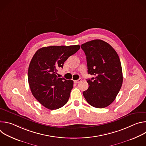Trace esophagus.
I'll return each mask as SVG.
<instances>
[{"label": "esophagus", "instance_id": "34e87169", "mask_svg": "<svg viewBox=\"0 0 146 146\" xmlns=\"http://www.w3.org/2000/svg\"><path fill=\"white\" fill-rule=\"evenodd\" d=\"M81 81V78H79V79H78V80H74V83H76V84H77V83L80 82Z\"/></svg>", "mask_w": 146, "mask_h": 146}]
</instances>
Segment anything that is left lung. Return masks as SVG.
Here are the masks:
<instances>
[{
	"label": "left lung",
	"mask_w": 146,
	"mask_h": 146,
	"mask_svg": "<svg viewBox=\"0 0 146 146\" xmlns=\"http://www.w3.org/2000/svg\"><path fill=\"white\" fill-rule=\"evenodd\" d=\"M87 58L88 73L95 77L87 79L89 87L83 92L92 106L105 108L115 100L123 81L119 58L115 50L102 40L81 45Z\"/></svg>",
	"instance_id": "1"
}]
</instances>
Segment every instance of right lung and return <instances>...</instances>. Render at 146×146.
I'll return each instance as SVG.
<instances>
[{
	"label": "right lung",
	"mask_w": 146,
	"mask_h": 146,
	"mask_svg": "<svg viewBox=\"0 0 146 146\" xmlns=\"http://www.w3.org/2000/svg\"><path fill=\"white\" fill-rule=\"evenodd\" d=\"M79 45L48 46L38 50L28 68V82L33 96L45 108L55 110L68 102L73 81L58 77L57 71Z\"/></svg>",
	"instance_id": "obj_1"
}]
</instances>
